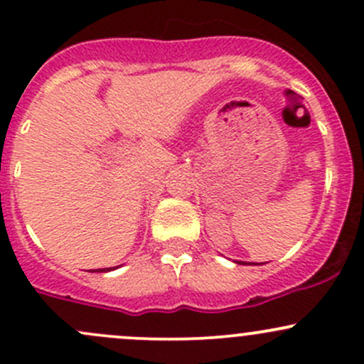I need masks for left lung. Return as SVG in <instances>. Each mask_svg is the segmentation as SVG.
Instances as JSON below:
<instances>
[{
	"label": "left lung",
	"instance_id": "left-lung-1",
	"mask_svg": "<svg viewBox=\"0 0 364 364\" xmlns=\"http://www.w3.org/2000/svg\"><path fill=\"white\" fill-rule=\"evenodd\" d=\"M250 265H256V263H250Z\"/></svg>",
	"mask_w": 364,
	"mask_h": 364
}]
</instances>
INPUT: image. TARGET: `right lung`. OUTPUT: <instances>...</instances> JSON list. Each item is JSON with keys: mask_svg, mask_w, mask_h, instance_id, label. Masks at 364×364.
<instances>
[{"mask_svg": "<svg viewBox=\"0 0 364 364\" xmlns=\"http://www.w3.org/2000/svg\"><path fill=\"white\" fill-rule=\"evenodd\" d=\"M109 270L112 269H99V270H95V272H109Z\"/></svg>", "mask_w": 364, "mask_h": 364, "instance_id": "right-lung-1", "label": "right lung"}]
</instances>
